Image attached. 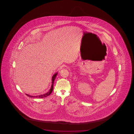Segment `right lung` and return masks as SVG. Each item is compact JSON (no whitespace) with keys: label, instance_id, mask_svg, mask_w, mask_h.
<instances>
[{"label":"right lung","instance_id":"add662e5","mask_svg":"<svg viewBox=\"0 0 134 134\" xmlns=\"http://www.w3.org/2000/svg\"><path fill=\"white\" fill-rule=\"evenodd\" d=\"M57 74H58V73H55V74L53 76V77H52V85L51 88H50L49 91L47 93H46V94H43V95L37 96H31L29 95L26 94V95L28 97H38V98H43V97H48V96L50 95V94L53 91V90L54 81L55 80V78H56V77Z\"/></svg>","mask_w":134,"mask_h":134}]
</instances>
